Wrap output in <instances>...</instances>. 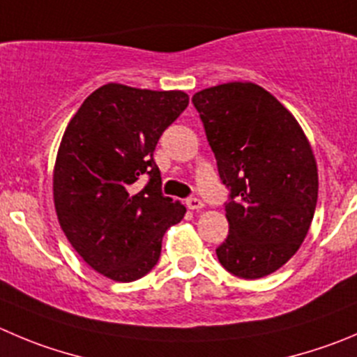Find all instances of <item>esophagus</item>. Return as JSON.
<instances>
[{
	"label": "esophagus",
	"mask_w": 357,
	"mask_h": 357,
	"mask_svg": "<svg viewBox=\"0 0 357 357\" xmlns=\"http://www.w3.org/2000/svg\"><path fill=\"white\" fill-rule=\"evenodd\" d=\"M185 205H188L191 210H199V208H203V206H205V203H203L199 198H195V196H191V198L185 199Z\"/></svg>",
	"instance_id": "1"
}]
</instances>
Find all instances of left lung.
<instances>
[{"mask_svg":"<svg viewBox=\"0 0 357 357\" xmlns=\"http://www.w3.org/2000/svg\"><path fill=\"white\" fill-rule=\"evenodd\" d=\"M227 188L229 235L217 259L235 277H266L296 254L317 205V166L296 119L263 87L229 82L192 96Z\"/></svg>","mask_w":357,"mask_h":357,"instance_id":"obj_1","label":"left lung"}]
</instances>
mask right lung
Here are the masks:
<instances>
[{
    "instance_id": "right-lung-1",
    "label": "right lung",
    "mask_w": 357,
    "mask_h": 357,
    "mask_svg": "<svg viewBox=\"0 0 357 357\" xmlns=\"http://www.w3.org/2000/svg\"><path fill=\"white\" fill-rule=\"evenodd\" d=\"M188 105L182 91L107 84L64 131L54 168L57 219L82 259L112 280L147 275L165 231L184 217L185 206L162 195L154 149Z\"/></svg>"
}]
</instances>
